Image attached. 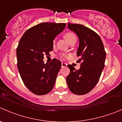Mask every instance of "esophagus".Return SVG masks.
Masks as SVG:
<instances>
[{
  "label": "esophagus",
  "mask_w": 122,
  "mask_h": 122,
  "mask_svg": "<svg viewBox=\"0 0 122 122\" xmlns=\"http://www.w3.org/2000/svg\"><path fill=\"white\" fill-rule=\"evenodd\" d=\"M67 64L66 63H64V62H62V63H61V66H62V67H66V66H67Z\"/></svg>",
  "instance_id": "34e87169"
}]
</instances>
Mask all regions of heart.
Returning a JSON list of instances; mask_svg holds the SVG:
<instances>
[{"label":"heart","instance_id":"1","mask_svg":"<svg viewBox=\"0 0 122 122\" xmlns=\"http://www.w3.org/2000/svg\"><path fill=\"white\" fill-rule=\"evenodd\" d=\"M65 38L66 39V40H67L68 42L71 41L73 39H76V38L75 35H74L73 33H67L65 35ZM67 56V55H66V54H62V55H61V58L62 59V60L66 58Z\"/></svg>","mask_w":122,"mask_h":122}]
</instances>
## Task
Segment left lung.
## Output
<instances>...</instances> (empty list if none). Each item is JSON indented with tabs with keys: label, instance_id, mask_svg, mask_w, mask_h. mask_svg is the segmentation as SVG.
<instances>
[{
	"label": "left lung",
	"instance_id": "obj_1",
	"mask_svg": "<svg viewBox=\"0 0 122 122\" xmlns=\"http://www.w3.org/2000/svg\"><path fill=\"white\" fill-rule=\"evenodd\" d=\"M70 30L79 37V46L77 56L82 61L79 70L68 65L70 74L66 78L68 88L76 95H85L89 92L99 81L104 68L106 53L103 43L97 33L81 24H68Z\"/></svg>",
	"mask_w": 122,
	"mask_h": 122
}]
</instances>
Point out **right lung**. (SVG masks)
<instances>
[{"instance_id":"right-lung-1","label":"right lung","mask_w":122,"mask_h":122,"mask_svg":"<svg viewBox=\"0 0 122 122\" xmlns=\"http://www.w3.org/2000/svg\"><path fill=\"white\" fill-rule=\"evenodd\" d=\"M66 23L42 22L27 30L16 48L17 67L26 87L37 95L52 89L61 62L56 58L44 63L45 55L53 50L54 39L66 27Z\"/></svg>"}]
</instances>
